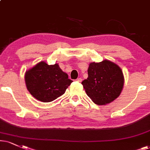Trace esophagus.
<instances>
[{
	"label": "esophagus",
	"mask_w": 150,
	"mask_h": 150,
	"mask_svg": "<svg viewBox=\"0 0 150 150\" xmlns=\"http://www.w3.org/2000/svg\"><path fill=\"white\" fill-rule=\"evenodd\" d=\"M76 81H78V82H81V78H77L76 79Z\"/></svg>",
	"instance_id": "1"
}]
</instances>
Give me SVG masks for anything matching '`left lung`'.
Here are the masks:
<instances>
[{
	"label": "left lung",
	"instance_id": "8db88e82",
	"mask_svg": "<svg viewBox=\"0 0 150 150\" xmlns=\"http://www.w3.org/2000/svg\"><path fill=\"white\" fill-rule=\"evenodd\" d=\"M88 75L81 84L95 104L107 105L120 96L124 85V76L117 64L109 60L92 62L89 64Z\"/></svg>",
	"mask_w": 150,
	"mask_h": 150
}]
</instances>
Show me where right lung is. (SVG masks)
Segmentation results:
<instances>
[{"mask_svg":"<svg viewBox=\"0 0 150 150\" xmlns=\"http://www.w3.org/2000/svg\"><path fill=\"white\" fill-rule=\"evenodd\" d=\"M28 90L36 99L50 102L60 97L73 82L57 64L48 65L41 62L25 74Z\"/></svg>","mask_w":150,"mask_h":150,"instance_id":"add662e5","label":"right lung"}]
</instances>
